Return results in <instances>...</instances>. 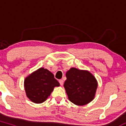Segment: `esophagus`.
<instances>
[{"label":"esophagus","mask_w":126,"mask_h":126,"mask_svg":"<svg viewBox=\"0 0 126 126\" xmlns=\"http://www.w3.org/2000/svg\"><path fill=\"white\" fill-rule=\"evenodd\" d=\"M59 83H60V85H63V80H62V79H60V80H59Z\"/></svg>","instance_id":"esophagus-1"}]
</instances>
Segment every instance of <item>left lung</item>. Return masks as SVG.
<instances>
[{
	"label": "left lung",
	"instance_id": "1",
	"mask_svg": "<svg viewBox=\"0 0 126 126\" xmlns=\"http://www.w3.org/2000/svg\"><path fill=\"white\" fill-rule=\"evenodd\" d=\"M64 87L69 101L77 105L89 103L95 97L98 83L87 70L72 67L66 72Z\"/></svg>",
	"mask_w": 126,
	"mask_h": 126
}]
</instances>
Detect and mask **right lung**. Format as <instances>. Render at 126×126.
I'll list each match as a JSON object with an SVG mask.
<instances>
[{"label":"right lung","mask_w":126,"mask_h":126,"mask_svg":"<svg viewBox=\"0 0 126 126\" xmlns=\"http://www.w3.org/2000/svg\"><path fill=\"white\" fill-rule=\"evenodd\" d=\"M59 86L60 83L55 79L54 75L43 67L32 73L24 80L27 97L36 104L47 100L54 88Z\"/></svg>","instance_id":"1"}]
</instances>
